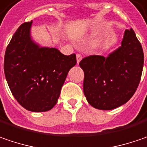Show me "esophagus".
<instances>
[{
	"label": "esophagus",
	"instance_id": "obj_1",
	"mask_svg": "<svg viewBox=\"0 0 147 147\" xmlns=\"http://www.w3.org/2000/svg\"><path fill=\"white\" fill-rule=\"evenodd\" d=\"M76 58H77V63H78L81 61V59H82V55H80V54H78L76 55Z\"/></svg>",
	"mask_w": 147,
	"mask_h": 147
}]
</instances>
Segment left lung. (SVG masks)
<instances>
[{
  "label": "left lung",
  "mask_w": 147,
  "mask_h": 147,
  "mask_svg": "<svg viewBox=\"0 0 147 147\" xmlns=\"http://www.w3.org/2000/svg\"><path fill=\"white\" fill-rule=\"evenodd\" d=\"M143 63V49L131 28L125 30L121 47L108 57L84 58L79 66L84 72V92L88 103L101 110L126 103L139 85Z\"/></svg>",
  "instance_id": "obj_1"
}]
</instances>
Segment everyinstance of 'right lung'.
<instances>
[{
    "label": "right lung",
    "mask_w": 147,
    "mask_h": 147,
    "mask_svg": "<svg viewBox=\"0 0 147 147\" xmlns=\"http://www.w3.org/2000/svg\"><path fill=\"white\" fill-rule=\"evenodd\" d=\"M32 24L17 29L5 54L4 71L15 98L28 111L46 112L57 103L76 55H63L57 49L40 48L31 40Z\"/></svg>",
    "instance_id": "1"
}]
</instances>
